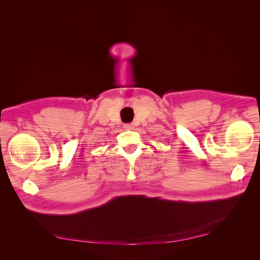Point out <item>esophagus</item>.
Returning <instances> with one entry per match:
<instances>
[{"label": "esophagus", "mask_w": 260, "mask_h": 260, "mask_svg": "<svg viewBox=\"0 0 260 260\" xmlns=\"http://www.w3.org/2000/svg\"><path fill=\"white\" fill-rule=\"evenodd\" d=\"M123 128H124L125 130H132V129H135V125H133L132 123H125V124L123 125Z\"/></svg>", "instance_id": "obj_1"}]
</instances>
